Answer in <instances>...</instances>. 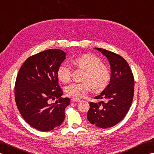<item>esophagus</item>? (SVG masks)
<instances>
[{
	"label": "esophagus",
	"mask_w": 154,
	"mask_h": 154,
	"mask_svg": "<svg viewBox=\"0 0 154 154\" xmlns=\"http://www.w3.org/2000/svg\"><path fill=\"white\" fill-rule=\"evenodd\" d=\"M71 101L72 102H79L81 101L80 99H79V98H75V97H72V99H71Z\"/></svg>",
	"instance_id": "1"
}]
</instances>
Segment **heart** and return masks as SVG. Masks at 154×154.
<instances>
[{"mask_svg": "<svg viewBox=\"0 0 154 154\" xmlns=\"http://www.w3.org/2000/svg\"><path fill=\"white\" fill-rule=\"evenodd\" d=\"M73 64L78 68L85 71L81 82H73L66 86V92L69 96L82 97L94 88L96 92H100L107 88L110 80L111 73L96 56L85 54L76 58ZM58 77L61 81L68 82L72 75V69L67 64H62L58 69Z\"/></svg>", "mask_w": 154, "mask_h": 154, "instance_id": "heart-1", "label": "heart"}]
</instances>
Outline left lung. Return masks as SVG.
Returning <instances> with one entry per match:
<instances>
[{"label":"left lung","instance_id":"1","mask_svg":"<svg viewBox=\"0 0 154 154\" xmlns=\"http://www.w3.org/2000/svg\"><path fill=\"white\" fill-rule=\"evenodd\" d=\"M94 49L107 58L111 69V80L97 100L105 101L90 103L87 118L92 124L101 128H111L123 119L131 107L134 95V77L125 59L111 51Z\"/></svg>","mask_w":154,"mask_h":154}]
</instances>
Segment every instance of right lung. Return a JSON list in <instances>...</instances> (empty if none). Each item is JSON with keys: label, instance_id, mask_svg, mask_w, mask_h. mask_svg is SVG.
Segmentation results:
<instances>
[{"label": "right lung", "instance_id": "obj_1", "mask_svg": "<svg viewBox=\"0 0 154 154\" xmlns=\"http://www.w3.org/2000/svg\"><path fill=\"white\" fill-rule=\"evenodd\" d=\"M66 53L51 49L31 56L19 69L15 85L17 109L30 125L40 131H49L60 125L69 98L61 97L58 69ZM58 100L51 104L50 100Z\"/></svg>", "mask_w": 154, "mask_h": 154}]
</instances>
